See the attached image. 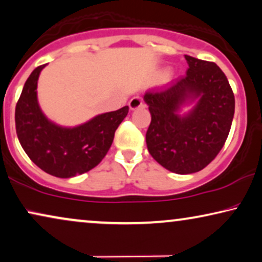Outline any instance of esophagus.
<instances>
[{
  "instance_id": "esophagus-1",
  "label": "esophagus",
  "mask_w": 262,
  "mask_h": 262,
  "mask_svg": "<svg viewBox=\"0 0 262 262\" xmlns=\"http://www.w3.org/2000/svg\"><path fill=\"white\" fill-rule=\"evenodd\" d=\"M128 106H130V110H132V111L137 110V108L143 106V100H142V98L139 96L132 97L130 102H128Z\"/></svg>"
}]
</instances>
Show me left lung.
I'll return each mask as SVG.
<instances>
[{
    "instance_id": "obj_1",
    "label": "left lung",
    "mask_w": 262,
    "mask_h": 262,
    "mask_svg": "<svg viewBox=\"0 0 262 262\" xmlns=\"http://www.w3.org/2000/svg\"><path fill=\"white\" fill-rule=\"evenodd\" d=\"M184 77L144 95L151 121L145 141L150 155L168 171H201L219 154L229 136L235 96L229 80L214 62L185 55ZM200 98L189 115L176 114L188 98Z\"/></svg>"
}]
</instances>
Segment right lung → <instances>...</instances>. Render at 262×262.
<instances>
[{"label":"right lung","instance_id":"right-lung-1","mask_svg":"<svg viewBox=\"0 0 262 262\" xmlns=\"http://www.w3.org/2000/svg\"><path fill=\"white\" fill-rule=\"evenodd\" d=\"M46 64L27 78L15 107L19 142L33 164L59 178L83 174L100 164L113 143L114 134L128 106L97 115L80 126L67 128L44 117L37 102V80Z\"/></svg>","mask_w":262,"mask_h":262}]
</instances>
